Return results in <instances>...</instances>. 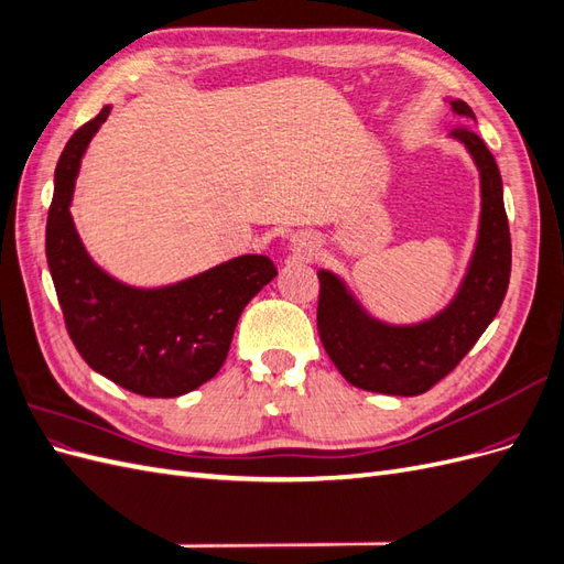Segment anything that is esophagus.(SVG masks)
Instances as JSON below:
<instances>
[{
	"instance_id": "34e87169",
	"label": "esophagus",
	"mask_w": 564,
	"mask_h": 564,
	"mask_svg": "<svg viewBox=\"0 0 564 564\" xmlns=\"http://www.w3.org/2000/svg\"><path fill=\"white\" fill-rule=\"evenodd\" d=\"M292 249L299 256H303V259H311V256H315V251H317V240L308 232H296L292 237Z\"/></svg>"
}]
</instances>
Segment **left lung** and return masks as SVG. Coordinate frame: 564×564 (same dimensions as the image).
Instances as JSON below:
<instances>
[{
	"label": "left lung",
	"mask_w": 564,
	"mask_h": 564,
	"mask_svg": "<svg viewBox=\"0 0 564 564\" xmlns=\"http://www.w3.org/2000/svg\"><path fill=\"white\" fill-rule=\"evenodd\" d=\"M456 115L475 119L464 100H449ZM480 172V230L468 272L445 311L419 324L371 317L346 282L319 270L317 332L336 369L355 388L386 395H421L464 360L497 317L510 280V230L497 160L468 127L452 131Z\"/></svg>",
	"instance_id": "1"
}]
</instances>
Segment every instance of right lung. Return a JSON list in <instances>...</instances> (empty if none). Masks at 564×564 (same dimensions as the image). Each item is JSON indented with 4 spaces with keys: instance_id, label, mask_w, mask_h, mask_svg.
<instances>
[{
    "instance_id": "add662e5",
    "label": "right lung",
    "mask_w": 564,
    "mask_h": 564,
    "mask_svg": "<svg viewBox=\"0 0 564 564\" xmlns=\"http://www.w3.org/2000/svg\"><path fill=\"white\" fill-rule=\"evenodd\" d=\"M110 106L79 127L56 164L46 218V263L77 352L94 371L143 398H178L224 367L245 305L278 275L247 253L183 282L139 289L100 270L70 216L75 178Z\"/></svg>"
}]
</instances>
